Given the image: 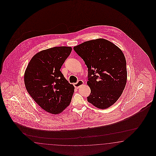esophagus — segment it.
Returning a JSON list of instances; mask_svg holds the SVG:
<instances>
[{
    "label": "esophagus",
    "mask_w": 156,
    "mask_h": 156,
    "mask_svg": "<svg viewBox=\"0 0 156 156\" xmlns=\"http://www.w3.org/2000/svg\"><path fill=\"white\" fill-rule=\"evenodd\" d=\"M83 84V81L82 80H79L76 83L74 84V87H76V89H79L81 86H82Z\"/></svg>",
    "instance_id": "34e87169"
}]
</instances>
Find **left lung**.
Instances as JSON below:
<instances>
[{
    "label": "left lung",
    "mask_w": 156,
    "mask_h": 156,
    "mask_svg": "<svg viewBox=\"0 0 156 156\" xmlns=\"http://www.w3.org/2000/svg\"><path fill=\"white\" fill-rule=\"evenodd\" d=\"M73 48L88 69L87 83L91 90L88 102L99 109L108 108L118 100L126 83L122 51L104 39L86 41Z\"/></svg>",
    "instance_id": "left-lung-1"
}]
</instances>
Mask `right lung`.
Instances as JSON below:
<instances>
[{
    "label": "right lung",
    "mask_w": 156,
    "mask_h": 156,
    "mask_svg": "<svg viewBox=\"0 0 156 156\" xmlns=\"http://www.w3.org/2000/svg\"><path fill=\"white\" fill-rule=\"evenodd\" d=\"M71 47H54L34 56L24 76L28 94L39 106L50 113L63 112L71 102L74 87L60 71L70 55Z\"/></svg>",
    "instance_id": "add662e5"
}]
</instances>
